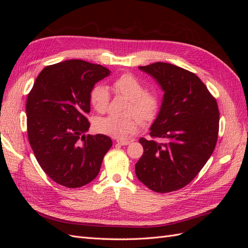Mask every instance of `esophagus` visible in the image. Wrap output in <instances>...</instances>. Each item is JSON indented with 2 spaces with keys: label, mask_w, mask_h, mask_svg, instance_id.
<instances>
[{
  "label": "esophagus",
  "mask_w": 248,
  "mask_h": 248,
  "mask_svg": "<svg viewBox=\"0 0 248 248\" xmlns=\"http://www.w3.org/2000/svg\"><path fill=\"white\" fill-rule=\"evenodd\" d=\"M117 142H118L119 145H121V146H127V145L130 144L129 140H118Z\"/></svg>",
  "instance_id": "1"
}]
</instances>
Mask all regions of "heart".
I'll return each mask as SVG.
<instances>
[{"instance_id": "heart-1", "label": "heart", "mask_w": 248, "mask_h": 248, "mask_svg": "<svg viewBox=\"0 0 248 248\" xmlns=\"http://www.w3.org/2000/svg\"><path fill=\"white\" fill-rule=\"evenodd\" d=\"M117 92L130 100L128 114L134 115L141 123H149L155 118L159 108V100L153 93L146 91L145 86L131 74H123L114 81ZM92 107L98 112L107 110L109 102V92L107 87L98 85L90 94ZM138 123L133 117L118 118L108 116L95 121L96 130L116 139H126L136 132Z\"/></svg>"}]
</instances>
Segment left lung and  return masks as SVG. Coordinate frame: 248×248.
I'll return each mask as SVG.
<instances>
[{
	"instance_id": "obj_1",
	"label": "left lung",
	"mask_w": 248,
	"mask_h": 248,
	"mask_svg": "<svg viewBox=\"0 0 248 248\" xmlns=\"http://www.w3.org/2000/svg\"><path fill=\"white\" fill-rule=\"evenodd\" d=\"M139 69L152 77L163 91L150 136L140 139L144 153L136 164L141 183L156 192L182 188L205 166L216 146L219 111L214 97L194 73L157 62Z\"/></svg>"
}]
</instances>
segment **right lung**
<instances>
[{"mask_svg":"<svg viewBox=\"0 0 248 248\" xmlns=\"http://www.w3.org/2000/svg\"><path fill=\"white\" fill-rule=\"evenodd\" d=\"M110 71L82 60L46 66L27 99L30 145L46 174L60 185L77 188L97 177L112 145L104 134L86 136L90 94Z\"/></svg>","mask_w":248,"mask_h":248,"instance_id":"right-lung-1","label":"right lung"}]
</instances>
